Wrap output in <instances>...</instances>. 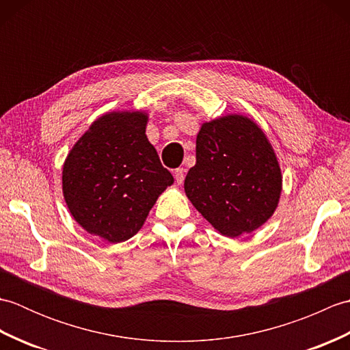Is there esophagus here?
I'll return each instance as SVG.
<instances>
[{
	"instance_id": "obj_1",
	"label": "esophagus",
	"mask_w": 350,
	"mask_h": 350,
	"mask_svg": "<svg viewBox=\"0 0 350 350\" xmlns=\"http://www.w3.org/2000/svg\"><path fill=\"white\" fill-rule=\"evenodd\" d=\"M174 179L179 185L183 183V180H185V170L183 168H176L174 170Z\"/></svg>"
}]
</instances>
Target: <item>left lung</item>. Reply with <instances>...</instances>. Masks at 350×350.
<instances>
[{
    "label": "left lung",
    "instance_id": "8db88e82",
    "mask_svg": "<svg viewBox=\"0 0 350 350\" xmlns=\"http://www.w3.org/2000/svg\"><path fill=\"white\" fill-rule=\"evenodd\" d=\"M196 152L185 192L221 234L251 233L272 217L281 194V170L254 122L232 114L203 123Z\"/></svg>",
    "mask_w": 350,
    "mask_h": 350
}]
</instances>
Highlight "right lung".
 Listing matches in <instances>:
<instances>
[{"instance_id": "obj_1", "label": "right lung", "mask_w": 350, "mask_h": 350, "mask_svg": "<svg viewBox=\"0 0 350 350\" xmlns=\"http://www.w3.org/2000/svg\"><path fill=\"white\" fill-rule=\"evenodd\" d=\"M146 124L138 111L102 116L64 162L63 194L72 217L111 243L131 239L174 182L148 143Z\"/></svg>"}]
</instances>
